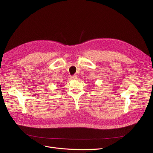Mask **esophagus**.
<instances>
[{
	"label": "esophagus",
	"mask_w": 153,
	"mask_h": 153,
	"mask_svg": "<svg viewBox=\"0 0 153 153\" xmlns=\"http://www.w3.org/2000/svg\"><path fill=\"white\" fill-rule=\"evenodd\" d=\"M77 76L76 75L72 76L71 77V79H72V80H76V79H77Z\"/></svg>",
	"instance_id": "esophagus-1"
}]
</instances>
